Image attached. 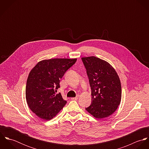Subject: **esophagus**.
Segmentation results:
<instances>
[{"instance_id":"esophagus-1","label":"esophagus","mask_w":149,"mask_h":149,"mask_svg":"<svg viewBox=\"0 0 149 149\" xmlns=\"http://www.w3.org/2000/svg\"><path fill=\"white\" fill-rule=\"evenodd\" d=\"M78 98H79V96H76V97H72V98H71V100H77V99H78Z\"/></svg>"}]
</instances>
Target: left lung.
Here are the masks:
<instances>
[{"instance_id":"left-lung-1","label":"left lung","mask_w":149,"mask_h":149,"mask_svg":"<svg viewBox=\"0 0 149 149\" xmlns=\"http://www.w3.org/2000/svg\"><path fill=\"white\" fill-rule=\"evenodd\" d=\"M91 88L92 103L85 109L93 117L103 119L112 115L120 104V79L112 66L95 56L81 58Z\"/></svg>"}]
</instances>
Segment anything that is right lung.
Masks as SVG:
<instances>
[{
  "mask_svg": "<svg viewBox=\"0 0 149 149\" xmlns=\"http://www.w3.org/2000/svg\"><path fill=\"white\" fill-rule=\"evenodd\" d=\"M77 58H51L39 61L29 74L26 86V99L30 109L41 119L49 120L63 108L66 101L61 93L60 79Z\"/></svg>",
  "mask_w": 149,
  "mask_h": 149,
  "instance_id": "add662e5",
  "label": "right lung"
}]
</instances>
